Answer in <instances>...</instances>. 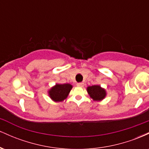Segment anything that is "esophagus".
<instances>
[{
    "mask_svg": "<svg viewBox=\"0 0 149 149\" xmlns=\"http://www.w3.org/2000/svg\"><path fill=\"white\" fill-rule=\"evenodd\" d=\"M83 85H84V83H77V86H78V87H83Z\"/></svg>",
    "mask_w": 149,
    "mask_h": 149,
    "instance_id": "esophagus-1",
    "label": "esophagus"
}]
</instances>
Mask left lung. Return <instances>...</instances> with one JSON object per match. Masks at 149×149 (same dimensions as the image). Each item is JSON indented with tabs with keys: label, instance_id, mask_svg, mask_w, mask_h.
Wrapping results in <instances>:
<instances>
[{
	"label": "left lung",
	"instance_id": "left-lung-1",
	"mask_svg": "<svg viewBox=\"0 0 149 149\" xmlns=\"http://www.w3.org/2000/svg\"><path fill=\"white\" fill-rule=\"evenodd\" d=\"M87 91L93 100L101 101L106 97L105 90L102 88L100 85H92L87 88Z\"/></svg>",
	"mask_w": 149,
	"mask_h": 149
}]
</instances>
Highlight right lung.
I'll list each match as a JSON object with an SVG mask.
<instances>
[{
    "label": "right lung",
    "mask_w": 149,
    "mask_h": 149,
    "mask_svg": "<svg viewBox=\"0 0 149 149\" xmlns=\"http://www.w3.org/2000/svg\"><path fill=\"white\" fill-rule=\"evenodd\" d=\"M71 89L72 85L69 83L56 84L49 90L48 93L50 98L54 102H62L66 99Z\"/></svg>",
    "instance_id": "obj_1"
}]
</instances>
